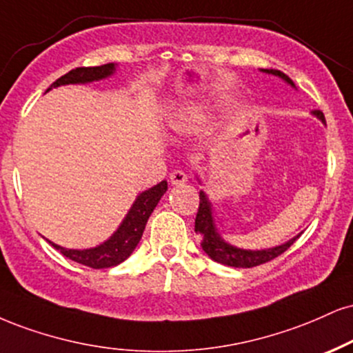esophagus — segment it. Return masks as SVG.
Returning <instances> with one entry per match:
<instances>
[{"label":"esophagus","mask_w":353,"mask_h":353,"mask_svg":"<svg viewBox=\"0 0 353 353\" xmlns=\"http://www.w3.org/2000/svg\"><path fill=\"white\" fill-rule=\"evenodd\" d=\"M169 179H171L172 184L176 185H181L184 184V182H188V174H185V171H182V169H174V171L169 174Z\"/></svg>","instance_id":"obj_1"}]
</instances>
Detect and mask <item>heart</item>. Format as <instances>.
<instances>
[{
	"label": "heart",
	"instance_id": "obj_1",
	"mask_svg": "<svg viewBox=\"0 0 353 353\" xmlns=\"http://www.w3.org/2000/svg\"><path fill=\"white\" fill-rule=\"evenodd\" d=\"M199 121V114L195 112H185L182 114V118L179 120V126L184 130H190L194 128L195 123Z\"/></svg>",
	"mask_w": 353,
	"mask_h": 353
}]
</instances>
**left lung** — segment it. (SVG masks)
Returning <instances> with one entry per match:
<instances>
[{"label":"left lung","instance_id":"left-lung-1","mask_svg":"<svg viewBox=\"0 0 353 353\" xmlns=\"http://www.w3.org/2000/svg\"><path fill=\"white\" fill-rule=\"evenodd\" d=\"M263 72L278 75V77L286 80L288 83L294 87V82H292L286 74H283L281 70L263 69ZM314 114H316L319 120L325 121L324 113H322L321 110H314ZM199 199H201V202H199V210H197V215H195V233H199V235L202 236L201 245L203 252L209 254L212 260L222 263V265L235 266V268H253V266L263 265V263H268L271 260H274V258H278L279 254H283L296 240L299 239L298 235L292 240L286 241L284 245L274 246V248H268V250H254V252H252V250L236 248V246L225 243V241L220 239L217 228H215L214 217H212L210 202L202 190L201 194H199Z\"/></svg>","mask_w":353,"mask_h":353}]
</instances>
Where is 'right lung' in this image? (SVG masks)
I'll return each mask as SVG.
<instances>
[{
	"label": "right lung",
	"instance_id": "right-lung-1",
	"mask_svg": "<svg viewBox=\"0 0 353 353\" xmlns=\"http://www.w3.org/2000/svg\"><path fill=\"white\" fill-rule=\"evenodd\" d=\"M114 72V63H103L99 67H77V69H72L67 72L65 75H62L61 79H57L52 83V87H59V85H67V83H87L93 82V80H100L108 77ZM50 87V88H52ZM48 88V92L50 90ZM165 190H168V182L163 181L159 182L154 188L144 190L143 194L138 195L136 202L131 207L126 219L123 220L117 232L113 233V236H110V240L105 241L95 248L90 250H67L62 246L49 241L54 248H57L63 256H67L69 260L80 263V265L88 266L93 270H101V268H112V266L120 265L121 261H125L126 258L133 253L136 245L141 240L144 227H146L148 219L152 214V210L156 209L158 202L161 201Z\"/></svg>",
	"mask_w": 353,
	"mask_h": 353
}]
</instances>
